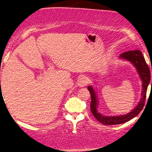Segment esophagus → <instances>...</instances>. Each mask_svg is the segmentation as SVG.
I'll use <instances>...</instances> for the list:
<instances>
[{
	"label": "esophagus",
	"instance_id": "obj_1",
	"mask_svg": "<svg viewBox=\"0 0 152 152\" xmlns=\"http://www.w3.org/2000/svg\"><path fill=\"white\" fill-rule=\"evenodd\" d=\"M88 82V79L85 76H82L81 78H80L78 79V86L79 87H84L86 85Z\"/></svg>",
	"mask_w": 152,
	"mask_h": 152
}]
</instances>
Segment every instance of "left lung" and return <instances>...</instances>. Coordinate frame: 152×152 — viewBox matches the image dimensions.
<instances>
[{"label":"left lung","mask_w":152,"mask_h":152,"mask_svg":"<svg viewBox=\"0 0 152 152\" xmlns=\"http://www.w3.org/2000/svg\"><path fill=\"white\" fill-rule=\"evenodd\" d=\"M120 58L128 60L133 64L137 70V73L142 81V97L140 98L138 104L136 107L132 110V112L127 114L122 115H115V116H107L104 115L98 112V102L97 96L92 86H88V90H89L91 95V104L90 110L94 116L96 118L98 122L104 124V125H115V124H124L128 122L132 118L136 117L142 111L145 104L146 98V92H147L148 86L150 82V71L148 64H146L145 60L143 58L142 52L139 50H129L124 52L120 55ZM152 85V81H151Z\"/></svg>","instance_id":"obj_1"}]
</instances>
